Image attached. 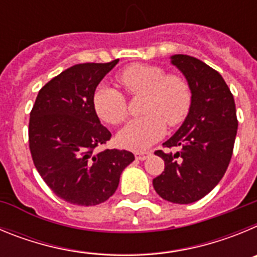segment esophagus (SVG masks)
Instances as JSON below:
<instances>
[{
  "instance_id": "obj_1",
  "label": "esophagus",
  "mask_w": 257,
  "mask_h": 257,
  "mask_svg": "<svg viewBox=\"0 0 257 257\" xmlns=\"http://www.w3.org/2000/svg\"><path fill=\"white\" fill-rule=\"evenodd\" d=\"M149 156H151V152H136L135 153V158L139 161L147 160Z\"/></svg>"
}]
</instances>
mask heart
I'll return each mask as SVG.
<instances>
[{
  "instance_id": "heart-1",
  "label": "heart",
  "mask_w": 257,
  "mask_h": 257,
  "mask_svg": "<svg viewBox=\"0 0 257 257\" xmlns=\"http://www.w3.org/2000/svg\"><path fill=\"white\" fill-rule=\"evenodd\" d=\"M117 79L130 95H144L142 113L118 133V143L131 151H145L162 139L166 122L178 126L185 119L192 104L187 81L166 73L157 65L134 64L124 68ZM95 112L109 124L121 123L127 114V101L118 88L100 85L92 96Z\"/></svg>"
}]
</instances>
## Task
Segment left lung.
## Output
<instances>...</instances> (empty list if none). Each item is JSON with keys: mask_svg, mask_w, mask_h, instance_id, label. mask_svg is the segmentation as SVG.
I'll return each mask as SVG.
<instances>
[{"mask_svg": "<svg viewBox=\"0 0 257 257\" xmlns=\"http://www.w3.org/2000/svg\"><path fill=\"white\" fill-rule=\"evenodd\" d=\"M192 92L189 113L179 130L163 143L178 152L157 151L165 171L153 180L161 198L188 205L203 198L221 180L230 162L238 121L234 97L219 72L199 59L172 55Z\"/></svg>", "mask_w": 257, "mask_h": 257, "instance_id": "left-lung-1", "label": "left lung"}]
</instances>
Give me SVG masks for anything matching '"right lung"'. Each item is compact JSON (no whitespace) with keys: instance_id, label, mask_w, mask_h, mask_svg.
Returning a JSON list of instances; mask_svg holds the SVG:
<instances>
[{"instance_id":"obj_1","label":"right lung","mask_w":257,"mask_h":257,"mask_svg":"<svg viewBox=\"0 0 257 257\" xmlns=\"http://www.w3.org/2000/svg\"><path fill=\"white\" fill-rule=\"evenodd\" d=\"M76 64L41 88L29 118V149L36 169L56 196L77 206H96L117 190L121 174L135 157L105 149L112 134L100 123L92 96L117 65Z\"/></svg>"}]
</instances>
